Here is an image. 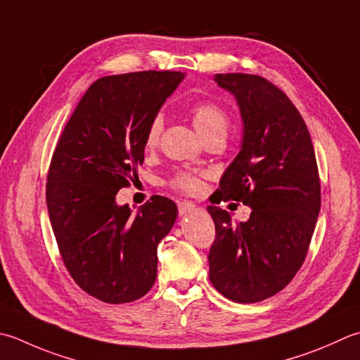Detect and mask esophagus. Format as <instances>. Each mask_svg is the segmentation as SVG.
<instances>
[{"label":"esophagus","mask_w":360,"mask_h":360,"mask_svg":"<svg viewBox=\"0 0 360 360\" xmlns=\"http://www.w3.org/2000/svg\"><path fill=\"white\" fill-rule=\"evenodd\" d=\"M178 210H179V215H187L195 210V204L190 202V201H179L178 202Z\"/></svg>","instance_id":"1"}]
</instances>
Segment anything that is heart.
<instances>
[{
  "instance_id": "obj_1",
  "label": "heart",
  "mask_w": 360,
  "mask_h": 360,
  "mask_svg": "<svg viewBox=\"0 0 360 360\" xmlns=\"http://www.w3.org/2000/svg\"><path fill=\"white\" fill-rule=\"evenodd\" d=\"M188 114L196 131L206 140L210 137H226L229 131V115L220 103L214 100L198 101L188 109ZM162 129H164V120L159 115L154 117L146 131V150H153L158 146ZM170 186L184 193H196L201 188V179L196 174L181 172L173 176Z\"/></svg>"
}]
</instances>
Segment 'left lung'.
I'll return each mask as SVG.
<instances>
[{"label":"left lung","instance_id":"left-lung-1","mask_svg":"<svg viewBox=\"0 0 360 360\" xmlns=\"http://www.w3.org/2000/svg\"><path fill=\"white\" fill-rule=\"evenodd\" d=\"M214 79L236 96L243 120L218 201H240L251 215L232 223L226 210L207 206L215 223L209 279L231 301L257 302L283 290L304 262L321 206L319 167L304 120L283 90L257 75Z\"/></svg>","mask_w":360,"mask_h":360}]
</instances>
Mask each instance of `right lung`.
I'll return each mask as SVG.
<instances>
[{
    "label": "right lung",
    "instance_id": "add662e5",
    "mask_svg": "<svg viewBox=\"0 0 360 360\" xmlns=\"http://www.w3.org/2000/svg\"><path fill=\"white\" fill-rule=\"evenodd\" d=\"M182 77L154 70L100 77L53 153L46 206L60 257L75 283L103 302H132L156 283L158 245L178 207L156 195L134 214L115 195L137 176L148 126Z\"/></svg>",
    "mask_w": 360,
    "mask_h": 360
}]
</instances>
